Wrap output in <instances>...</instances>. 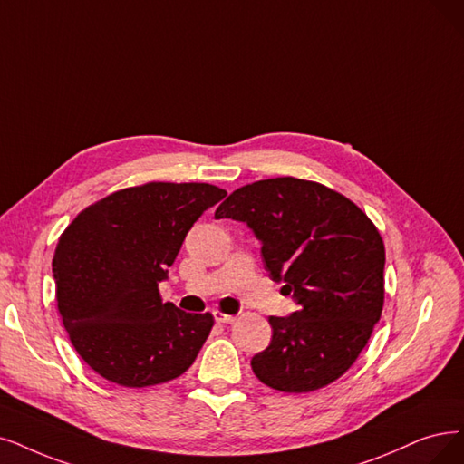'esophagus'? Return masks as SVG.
Here are the masks:
<instances>
[{"instance_id": "1", "label": "esophagus", "mask_w": 464, "mask_h": 464, "mask_svg": "<svg viewBox=\"0 0 464 464\" xmlns=\"http://www.w3.org/2000/svg\"><path fill=\"white\" fill-rule=\"evenodd\" d=\"M213 316H215L217 324H232L236 320L234 316H230V314H225V312H220V310H215Z\"/></svg>"}]
</instances>
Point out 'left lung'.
<instances>
[{"mask_svg":"<svg viewBox=\"0 0 464 464\" xmlns=\"http://www.w3.org/2000/svg\"><path fill=\"white\" fill-rule=\"evenodd\" d=\"M215 217L246 222L270 277L299 304L268 318L272 341L251 360L256 379L301 394L344 375L384 304V244L373 222L346 196L295 177L246 184Z\"/></svg>","mask_w":464,"mask_h":464,"instance_id":"8db88e82","label":"left lung"}]
</instances>
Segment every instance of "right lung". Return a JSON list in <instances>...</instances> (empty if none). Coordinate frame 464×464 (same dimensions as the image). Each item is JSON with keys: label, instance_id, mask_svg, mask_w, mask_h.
Segmentation results:
<instances>
[{"label": "right lung", "instance_id": "obj_1", "mask_svg": "<svg viewBox=\"0 0 464 464\" xmlns=\"http://www.w3.org/2000/svg\"><path fill=\"white\" fill-rule=\"evenodd\" d=\"M227 192L206 182H146L85 208L53 256L57 306L82 360L129 388L177 379L215 324L161 303L180 246L201 213Z\"/></svg>", "mask_w": 464, "mask_h": 464}]
</instances>
